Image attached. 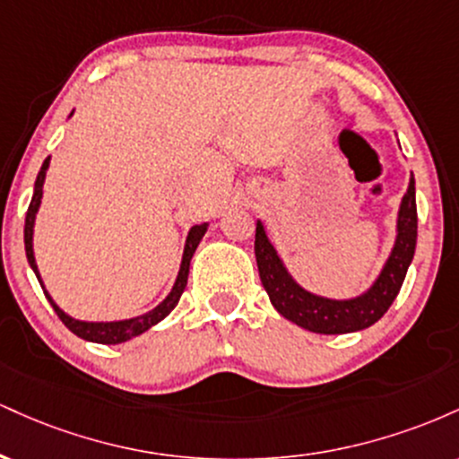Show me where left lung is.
Here are the masks:
<instances>
[{"instance_id": "1", "label": "left lung", "mask_w": 459, "mask_h": 459, "mask_svg": "<svg viewBox=\"0 0 459 459\" xmlns=\"http://www.w3.org/2000/svg\"><path fill=\"white\" fill-rule=\"evenodd\" d=\"M416 192L414 175L410 177L402 204L397 213V237L394 246L384 263L382 272L371 287L360 296L350 299H332L310 293L289 273L276 247L272 246L265 226L256 220L255 255L259 265V276L272 307L284 319L293 321L299 328L317 332V334H347V332L365 330L384 317L402 289L405 272L414 259L416 247Z\"/></svg>"}]
</instances>
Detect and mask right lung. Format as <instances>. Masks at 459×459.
Instances as JSON below:
<instances>
[{
  "mask_svg": "<svg viewBox=\"0 0 459 459\" xmlns=\"http://www.w3.org/2000/svg\"><path fill=\"white\" fill-rule=\"evenodd\" d=\"M71 116H73V112H71ZM49 160H51V157H47V160L43 161V168H40L39 177H36L34 196H31V203L28 207V215H25V230H23V233H25V255H28L30 267L34 270L36 278H39L40 287H43L45 296H47V299H49L51 307H54L57 317L62 319V324H65L66 328L73 332V334H77L79 339H83V341H91V343H103V345L125 343V341L134 339V336L142 334V332L152 328L155 324H160V321L166 319L168 315H170V310L177 307L178 299H181V293L186 291L187 276H189V261H192L194 252H196V247L200 244V239H203V235L207 233L209 224L207 222L196 224V226H192V229H189L187 239H186V247H183V259H181V267H178L177 281H175V284H172L170 293H168L166 299L157 304V307L152 310H149V313L138 315V317H131V319H120V321H82V319L71 317V315H66L65 310H62L54 302V298L47 293L43 278H40L39 265H36V259H34V222H36V213H39V207H40V198H43V183H45L47 168H49Z\"/></svg>",
  "mask_w": 459,
  "mask_h": 459,
  "instance_id": "add662e5",
  "label": "right lung"
}]
</instances>
